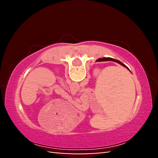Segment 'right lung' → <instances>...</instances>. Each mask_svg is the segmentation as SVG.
<instances>
[{"label": "right lung", "mask_w": 158, "mask_h": 158, "mask_svg": "<svg viewBox=\"0 0 158 158\" xmlns=\"http://www.w3.org/2000/svg\"><path fill=\"white\" fill-rule=\"evenodd\" d=\"M97 62H102V61H114V62H116V63H118V64H120V65H121L122 66H123V67H125V68H126L127 69H128V68L126 66V65H125L123 63H122L121 61H119V60H116V59H114V58H99V59H98L97 60Z\"/></svg>", "instance_id": "add662e5"}]
</instances>
